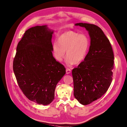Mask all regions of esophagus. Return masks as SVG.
<instances>
[{
  "label": "esophagus",
  "mask_w": 127,
  "mask_h": 127,
  "mask_svg": "<svg viewBox=\"0 0 127 127\" xmlns=\"http://www.w3.org/2000/svg\"><path fill=\"white\" fill-rule=\"evenodd\" d=\"M71 72V70L70 69L66 68V74H69Z\"/></svg>",
  "instance_id": "1"
}]
</instances>
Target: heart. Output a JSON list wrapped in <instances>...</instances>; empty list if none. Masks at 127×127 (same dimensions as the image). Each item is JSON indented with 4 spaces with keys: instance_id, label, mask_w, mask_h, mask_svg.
Returning <instances> with one entry per match:
<instances>
[{
    "instance_id": "b5f03b06",
    "label": "heart",
    "mask_w": 127,
    "mask_h": 127,
    "mask_svg": "<svg viewBox=\"0 0 127 127\" xmlns=\"http://www.w3.org/2000/svg\"><path fill=\"white\" fill-rule=\"evenodd\" d=\"M90 47V40L84 34L70 31L63 33L58 38V42L53 44L54 57L61 62L65 56V51L66 63L71 65L78 64L85 59Z\"/></svg>"
}]
</instances>
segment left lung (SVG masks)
<instances>
[{
	"instance_id": "obj_1",
	"label": "left lung",
	"mask_w": 127,
	"mask_h": 127,
	"mask_svg": "<svg viewBox=\"0 0 127 127\" xmlns=\"http://www.w3.org/2000/svg\"><path fill=\"white\" fill-rule=\"evenodd\" d=\"M75 25L85 28L91 39L84 61L72 72L74 97L80 103L87 105L100 98L110 87L114 54L109 40L99 27L81 22Z\"/></svg>"
}]
</instances>
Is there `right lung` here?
I'll return each instance as SVG.
<instances>
[{
    "mask_svg": "<svg viewBox=\"0 0 127 127\" xmlns=\"http://www.w3.org/2000/svg\"><path fill=\"white\" fill-rule=\"evenodd\" d=\"M53 31L47 26L30 28L18 43L13 71L18 86L27 97L47 105L54 99L57 83L65 74L64 66L52 54Z\"/></svg>",
    "mask_w": 127,
    "mask_h": 127,
    "instance_id": "obj_1",
    "label": "right lung"
}]
</instances>
